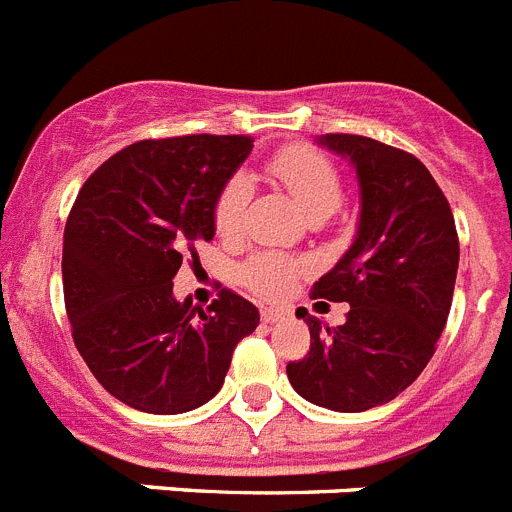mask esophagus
<instances>
[{
	"label": "esophagus",
	"instance_id": "obj_1",
	"mask_svg": "<svg viewBox=\"0 0 512 512\" xmlns=\"http://www.w3.org/2000/svg\"><path fill=\"white\" fill-rule=\"evenodd\" d=\"M284 318V310H277V307H264L261 310V320L264 323H277V320Z\"/></svg>",
	"mask_w": 512,
	"mask_h": 512
}]
</instances>
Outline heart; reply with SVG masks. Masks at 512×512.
<instances>
[{"label": "heart", "mask_w": 512, "mask_h": 512, "mask_svg": "<svg viewBox=\"0 0 512 512\" xmlns=\"http://www.w3.org/2000/svg\"><path fill=\"white\" fill-rule=\"evenodd\" d=\"M269 174L292 194L307 217H328L336 212L343 197L341 174L328 158L315 148L289 146L279 151L269 161ZM248 202V182L243 176H233L212 207V223L220 235H235L241 228L243 210ZM300 264L282 253L264 251L256 253L243 266V282L261 297L277 300L287 295V289L295 282Z\"/></svg>", "instance_id": "obj_1"}]
</instances>
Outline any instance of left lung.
I'll use <instances>...</instances> for the list:
<instances>
[{
	"instance_id": "obj_1",
	"label": "left lung",
	"mask_w": 512,
	"mask_h": 512,
	"mask_svg": "<svg viewBox=\"0 0 512 512\" xmlns=\"http://www.w3.org/2000/svg\"><path fill=\"white\" fill-rule=\"evenodd\" d=\"M315 143L354 166L359 225L312 297L351 310L338 328L297 310L310 354L287 364V377L312 405L364 413L408 390L431 361L454 297L459 238L449 202L415 156L364 135Z\"/></svg>"
}]
</instances>
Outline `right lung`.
I'll use <instances>...</instances> for the list:
<instances>
[{
  "mask_svg": "<svg viewBox=\"0 0 512 512\" xmlns=\"http://www.w3.org/2000/svg\"><path fill=\"white\" fill-rule=\"evenodd\" d=\"M246 135L140 140L89 176L63 233L74 343L104 390L140 413L179 415L220 392L259 310L230 289L207 310L176 300L184 253L215 238L217 194L248 158Z\"/></svg>",
  "mask_w": 512,
  "mask_h": 512,
  "instance_id": "add662e5",
  "label": "right lung"
}]
</instances>
